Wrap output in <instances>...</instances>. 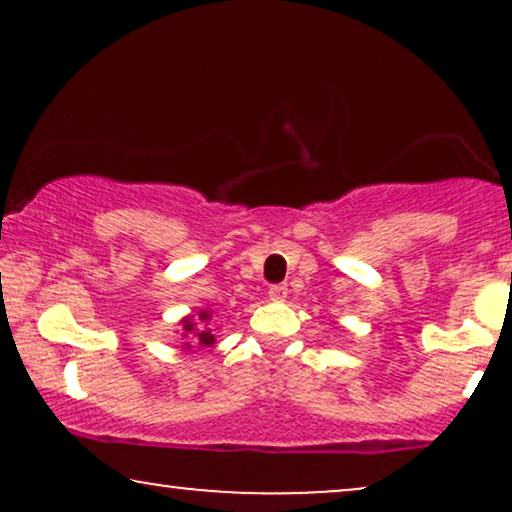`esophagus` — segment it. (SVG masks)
I'll list each match as a JSON object with an SVG mask.
<instances>
[{
  "label": "esophagus",
  "instance_id": "esophagus-1",
  "mask_svg": "<svg viewBox=\"0 0 512 512\" xmlns=\"http://www.w3.org/2000/svg\"><path fill=\"white\" fill-rule=\"evenodd\" d=\"M268 293H270L272 300L282 303V300H286V296H289V286H286V284H275V286H270Z\"/></svg>",
  "mask_w": 512,
  "mask_h": 512
}]
</instances>
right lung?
Masks as SVG:
<instances>
[{
    "mask_svg": "<svg viewBox=\"0 0 512 512\" xmlns=\"http://www.w3.org/2000/svg\"><path fill=\"white\" fill-rule=\"evenodd\" d=\"M209 319H212V314H209V312H200V321H198V324H195L193 319H184V331H186V333H193V338L198 340L202 347L214 345L212 328L207 326Z\"/></svg>",
    "mask_w": 512,
    "mask_h": 512,
    "instance_id": "1",
    "label": "right lung"
}]
</instances>
